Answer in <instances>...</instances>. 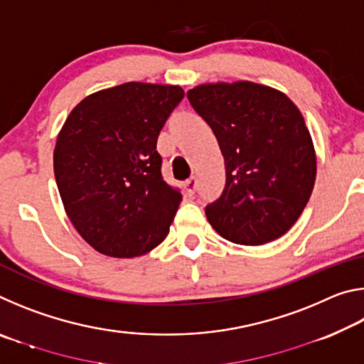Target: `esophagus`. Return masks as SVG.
Here are the masks:
<instances>
[{
	"label": "esophagus",
	"instance_id": "obj_1",
	"mask_svg": "<svg viewBox=\"0 0 364 364\" xmlns=\"http://www.w3.org/2000/svg\"><path fill=\"white\" fill-rule=\"evenodd\" d=\"M184 191H186V194L189 196V197H193L194 194H196V191H197V180L196 178L193 176V178H189V180L184 183Z\"/></svg>",
	"mask_w": 364,
	"mask_h": 364
}]
</instances>
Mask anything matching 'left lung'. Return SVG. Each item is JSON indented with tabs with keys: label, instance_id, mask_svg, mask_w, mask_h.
Returning <instances> with one entry per match:
<instances>
[{
	"label": "left lung",
	"instance_id": "obj_1",
	"mask_svg": "<svg viewBox=\"0 0 364 364\" xmlns=\"http://www.w3.org/2000/svg\"><path fill=\"white\" fill-rule=\"evenodd\" d=\"M188 100L225 159V189L205 208L208 223L241 245L281 237L304 212L316 180L304 115L282 91L245 80L194 86Z\"/></svg>",
	"mask_w": 364,
	"mask_h": 364
}]
</instances>
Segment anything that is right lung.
Masks as SVG:
<instances>
[{"instance_id": "right-lung-1", "label": "right lung", "mask_w": 364, "mask_h": 364, "mask_svg": "<svg viewBox=\"0 0 364 364\" xmlns=\"http://www.w3.org/2000/svg\"><path fill=\"white\" fill-rule=\"evenodd\" d=\"M184 91L128 82L96 91L67 117L54 175L67 217L102 255H144L167 237L181 194L160 173L159 133Z\"/></svg>"}]
</instances>
